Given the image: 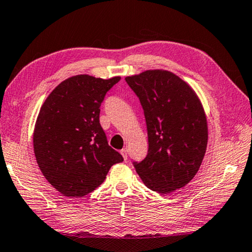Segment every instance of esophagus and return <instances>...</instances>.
I'll list each match as a JSON object with an SVG mask.
<instances>
[{"instance_id": "1", "label": "esophagus", "mask_w": 252, "mask_h": 252, "mask_svg": "<svg viewBox=\"0 0 252 252\" xmlns=\"http://www.w3.org/2000/svg\"><path fill=\"white\" fill-rule=\"evenodd\" d=\"M121 154H122V156L124 157V159H125V160L128 159V156H127V151H126V149H122Z\"/></svg>"}]
</instances>
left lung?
Returning a JSON list of instances; mask_svg holds the SVG:
<instances>
[{
	"label": "left lung",
	"mask_w": 252,
	"mask_h": 252,
	"mask_svg": "<svg viewBox=\"0 0 252 252\" xmlns=\"http://www.w3.org/2000/svg\"><path fill=\"white\" fill-rule=\"evenodd\" d=\"M143 106L148 152L133 161L152 190L169 193L195 177L204 159L208 128L204 109L190 87L167 70H146L125 78Z\"/></svg>",
	"instance_id": "1"
}]
</instances>
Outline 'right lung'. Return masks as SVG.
<instances>
[{
    "label": "right lung",
    "instance_id": "add662e5",
    "mask_svg": "<svg viewBox=\"0 0 252 252\" xmlns=\"http://www.w3.org/2000/svg\"><path fill=\"white\" fill-rule=\"evenodd\" d=\"M119 81L77 75L62 82L44 101L34 153L44 177L62 195H87L103 184L110 167L124 160L108 145L99 123L100 105Z\"/></svg>",
    "mask_w": 252,
    "mask_h": 252
}]
</instances>
